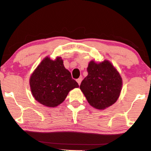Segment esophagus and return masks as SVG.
Returning a JSON list of instances; mask_svg holds the SVG:
<instances>
[{
    "mask_svg": "<svg viewBox=\"0 0 151 151\" xmlns=\"http://www.w3.org/2000/svg\"><path fill=\"white\" fill-rule=\"evenodd\" d=\"M81 81H82V78H78V79H76V82L78 83V85H81Z\"/></svg>",
    "mask_w": 151,
    "mask_h": 151,
    "instance_id": "1",
    "label": "esophagus"
}]
</instances>
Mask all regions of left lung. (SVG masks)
<instances>
[{
    "label": "left lung",
    "mask_w": 151,
    "mask_h": 151,
    "mask_svg": "<svg viewBox=\"0 0 151 151\" xmlns=\"http://www.w3.org/2000/svg\"><path fill=\"white\" fill-rule=\"evenodd\" d=\"M88 75L81 83L80 89L92 107L104 110L116 102L122 89V78L109 60H91Z\"/></svg>",
    "instance_id": "obj_1"
}]
</instances>
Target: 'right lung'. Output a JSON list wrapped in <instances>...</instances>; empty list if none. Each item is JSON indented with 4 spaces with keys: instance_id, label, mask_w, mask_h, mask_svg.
<instances>
[{
    "instance_id": "1",
    "label": "right lung",
    "mask_w": 151,
    "mask_h": 151,
    "mask_svg": "<svg viewBox=\"0 0 151 151\" xmlns=\"http://www.w3.org/2000/svg\"><path fill=\"white\" fill-rule=\"evenodd\" d=\"M29 82L35 100L50 108L62 104L70 90L79 87L65 68L61 57L54 60L45 58L31 75Z\"/></svg>"
}]
</instances>
